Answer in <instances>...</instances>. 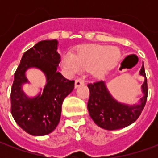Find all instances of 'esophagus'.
Returning <instances> with one entry per match:
<instances>
[{
  "label": "esophagus",
  "instance_id": "obj_1",
  "mask_svg": "<svg viewBox=\"0 0 158 158\" xmlns=\"http://www.w3.org/2000/svg\"><path fill=\"white\" fill-rule=\"evenodd\" d=\"M85 85V81L83 79H77L75 81V88H78L79 86Z\"/></svg>",
  "mask_w": 158,
  "mask_h": 158
}]
</instances>
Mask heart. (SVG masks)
<instances>
[{
	"instance_id": "b5f03b06",
	"label": "heart",
	"mask_w": 158,
	"mask_h": 158,
	"mask_svg": "<svg viewBox=\"0 0 158 158\" xmlns=\"http://www.w3.org/2000/svg\"><path fill=\"white\" fill-rule=\"evenodd\" d=\"M121 58V52L117 47L97 44L82 45L75 55L67 52L62 57V67L69 74H75L88 69L96 78H102L115 68Z\"/></svg>"
}]
</instances>
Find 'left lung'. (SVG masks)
Returning a JSON list of instances; mask_svg holds the SVG:
<instances>
[{
    "mask_svg": "<svg viewBox=\"0 0 158 158\" xmlns=\"http://www.w3.org/2000/svg\"><path fill=\"white\" fill-rule=\"evenodd\" d=\"M139 75L145 78L141 85L143 96L133 105L117 101L103 80L88 85L90 94L87 107L89 116L96 124L106 130H116L130 125L139 118L146 105L148 93L144 62L139 70Z\"/></svg>",
    "mask_w": 158,
    "mask_h": 158,
    "instance_id": "left-lung-1",
    "label": "left lung"
}]
</instances>
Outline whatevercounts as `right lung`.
<instances>
[{
	"label": "right lung",
	"instance_id": "1",
	"mask_svg": "<svg viewBox=\"0 0 158 158\" xmlns=\"http://www.w3.org/2000/svg\"><path fill=\"white\" fill-rule=\"evenodd\" d=\"M58 41H39L23 53L16 70L11 91V111L16 123L25 132L35 136L46 135L58 125L62 104L74 88V81L65 79L58 72L61 56ZM30 68L40 70L46 76L43 92L35 97L27 96L22 86L29 83L26 72Z\"/></svg>",
	"mask_w": 158,
	"mask_h": 158
}]
</instances>
